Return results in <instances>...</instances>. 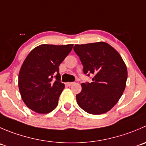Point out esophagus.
I'll list each match as a JSON object with an SVG mask.
<instances>
[{
	"mask_svg": "<svg viewBox=\"0 0 146 146\" xmlns=\"http://www.w3.org/2000/svg\"><path fill=\"white\" fill-rule=\"evenodd\" d=\"M73 84V82H68V83H66V85H67L68 86H71Z\"/></svg>",
	"mask_w": 146,
	"mask_h": 146,
	"instance_id": "obj_1",
	"label": "esophagus"
}]
</instances>
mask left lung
Listing matches in <instances>:
<instances>
[{"label":"left lung","mask_w":146,"mask_h":146,"mask_svg":"<svg viewBox=\"0 0 146 146\" xmlns=\"http://www.w3.org/2000/svg\"><path fill=\"white\" fill-rule=\"evenodd\" d=\"M74 51L83 66V73L93 74L91 83L81 84L76 95L78 106L93 115L108 112L118 103L126 86L128 70L122 57L105 42L75 45Z\"/></svg>","instance_id":"left-lung-1"}]
</instances>
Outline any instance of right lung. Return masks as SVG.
Here are the masks:
<instances>
[{
  "label": "right lung",
  "mask_w": 146,
  "mask_h": 146,
  "mask_svg": "<svg viewBox=\"0 0 146 146\" xmlns=\"http://www.w3.org/2000/svg\"><path fill=\"white\" fill-rule=\"evenodd\" d=\"M73 44H42L25 58L18 75V88L27 107L35 113L53 111L65 85L60 82L59 66L73 48ZM56 74V80L53 78Z\"/></svg>",
  "instance_id": "right-lung-1"
}]
</instances>
